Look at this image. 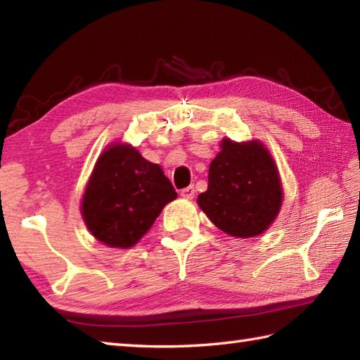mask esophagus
Returning <instances> with one entry per match:
<instances>
[{
    "label": "esophagus",
    "instance_id": "esophagus-1",
    "mask_svg": "<svg viewBox=\"0 0 360 360\" xmlns=\"http://www.w3.org/2000/svg\"><path fill=\"white\" fill-rule=\"evenodd\" d=\"M181 196L182 198H186V200H192V198L195 196V187H186V188H182L181 190Z\"/></svg>",
    "mask_w": 360,
    "mask_h": 360
}]
</instances>
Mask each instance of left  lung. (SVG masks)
I'll use <instances>...</instances> for the list:
<instances>
[{
    "mask_svg": "<svg viewBox=\"0 0 360 360\" xmlns=\"http://www.w3.org/2000/svg\"><path fill=\"white\" fill-rule=\"evenodd\" d=\"M209 167V186L198 205L224 233L236 238L258 236L278 217L283 187L278 167L266 145L224 137Z\"/></svg>",
    "mask_w": 360,
    "mask_h": 360,
    "instance_id": "obj_1",
    "label": "left lung"
}]
</instances>
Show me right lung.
I'll return each mask as SVG.
<instances>
[{
    "label": "right lung",
    "instance_id": "right-lung-1",
    "mask_svg": "<svg viewBox=\"0 0 360 360\" xmlns=\"http://www.w3.org/2000/svg\"><path fill=\"white\" fill-rule=\"evenodd\" d=\"M178 198L158 164L133 145H106L82 196V218L97 241L129 249L155 224L168 202Z\"/></svg>",
    "mask_w": 360,
    "mask_h": 360
}]
</instances>
